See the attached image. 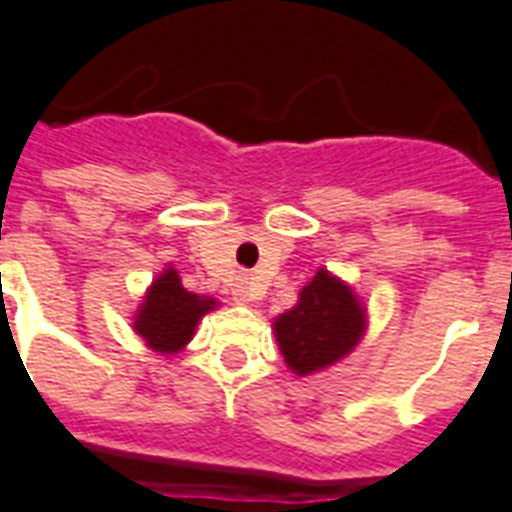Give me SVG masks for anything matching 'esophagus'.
Returning <instances> with one entry per match:
<instances>
[{
  "instance_id": "1",
  "label": "esophagus",
  "mask_w": 512,
  "mask_h": 512,
  "mask_svg": "<svg viewBox=\"0 0 512 512\" xmlns=\"http://www.w3.org/2000/svg\"><path fill=\"white\" fill-rule=\"evenodd\" d=\"M257 296H263V283L257 281V278H242L239 286L234 289V299L239 304L255 302Z\"/></svg>"
}]
</instances>
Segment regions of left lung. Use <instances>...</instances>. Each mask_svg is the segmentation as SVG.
Segmentation results:
<instances>
[{"mask_svg": "<svg viewBox=\"0 0 512 512\" xmlns=\"http://www.w3.org/2000/svg\"><path fill=\"white\" fill-rule=\"evenodd\" d=\"M273 330L289 369L304 377L354 351L367 330V309L349 283L320 268L299 291V302L276 317Z\"/></svg>", "mask_w": 512, "mask_h": 512, "instance_id": "1", "label": "left lung"}]
</instances>
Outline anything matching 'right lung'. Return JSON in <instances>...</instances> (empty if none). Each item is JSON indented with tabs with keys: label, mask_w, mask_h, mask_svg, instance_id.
<instances>
[{
	"label": "right lung",
	"mask_w": 512,
	"mask_h": 512,
	"mask_svg": "<svg viewBox=\"0 0 512 512\" xmlns=\"http://www.w3.org/2000/svg\"><path fill=\"white\" fill-rule=\"evenodd\" d=\"M216 307L218 302L213 296H200L184 289L179 273L169 265L145 291L132 328L148 349L158 354H176L192 341L197 322Z\"/></svg>",
	"instance_id": "obj_1"
}]
</instances>
